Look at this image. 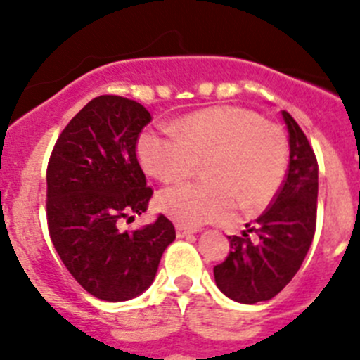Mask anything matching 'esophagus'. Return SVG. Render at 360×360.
Instances as JSON below:
<instances>
[{
    "label": "esophagus",
    "mask_w": 360,
    "mask_h": 360,
    "mask_svg": "<svg viewBox=\"0 0 360 360\" xmlns=\"http://www.w3.org/2000/svg\"><path fill=\"white\" fill-rule=\"evenodd\" d=\"M176 233H177V236H179V238H183V236L193 235V233H195V229L186 228V226H183V224H176Z\"/></svg>",
    "instance_id": "obj_1"
}]
</instances>
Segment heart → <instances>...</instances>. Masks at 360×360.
Instances as JSON below:
<instances>
[{"instance_id":"1","label":"heart","mask_w":360,"mask_h":360,"mask_svg":"<svg viewBox=\"0 0 360 360\" xmlns=\"http://www.w3.org/2000/svg\"><path fill=\"white\" fill-rule=\"evenodd\" d=\"M138 158L150 176L165 184L195 172L206 179L168 188L158 206L186 228L231 217L238 199L260 208L280 190L289 163L283 129L242 108H212L193 112L174 131H147L138 140Z\"/></svg>"}]
</instances>
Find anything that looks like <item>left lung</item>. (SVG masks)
I'll return each instance as SVG.
<instances>
[{
    "label": "left lung",
    "mask_w": 360,
    "mask_h": 360,
    "mask_svg": "<svg viewBox=\"0 0 360 360\" xmlns=\"http://www.w3.org/2000/svg\"><path fill=\"white\" fill-rule=\"evenodd\" d=\"M289 129V170L273 202L240 236H229L228 258L213 267L215 283L238 303L276 296L300 271L316 233L317 160L296 120L281 111Z\"/></svg>",
    "instance_id": "left-lung-1"
}]
</instances>
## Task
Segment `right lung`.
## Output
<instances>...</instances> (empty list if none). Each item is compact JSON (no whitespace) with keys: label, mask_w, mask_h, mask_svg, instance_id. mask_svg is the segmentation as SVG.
Listing matches in <instances>:
<instances>
[{"label":"right lung","mask_w":360,"mask_h":360,"mask_svg":"<svg viewBox=\"0 0 360 360\" xmlns=\"http://www.w3.org/2000/svg\"><path fill=\"white\" fill-rule=\"evenodd\" d=\"M152 120L134 100L102 95L84 105L57 138L46 170L50 238L70 274L103 301H127L150 287L174 224L125 231L147 212L152 188L136 156Z\"/></svg>","instance_id":"add662e5"}]
</instances>
